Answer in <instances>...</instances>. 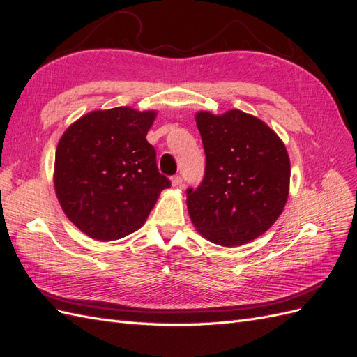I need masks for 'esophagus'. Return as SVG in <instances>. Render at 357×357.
Instances as JSON below:
<instances>
[{
    "mask_svg": "<svg viewBox=\"0 0 357 357\" xmlns=\"http://www.w3.org/2000/svg\"><path fill=\"white\" fill-rule=\"evenodd\" d=\"M181 177L180 176H174V177H171V185H172V188H178V186H181Z\"/></svg>",
    "mask_w": 357,
    "mask_h": 357,
    "instance_id": "esophagus-1",
    "label": "esophagus"
}]
</instances>
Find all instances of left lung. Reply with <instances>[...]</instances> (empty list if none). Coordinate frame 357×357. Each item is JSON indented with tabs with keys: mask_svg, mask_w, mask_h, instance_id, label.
<instances>
[{
	"mask_svg": "<svg viewBox=\"0 0 357 357\" xmlns=\"http://www.w3.org/2000/svg\"><path fill=\"white\" fill-rule=\"evenodd\" d=\"M207 156L201 185L188 189L197 231L218 245L235 247L265 234L283 213L290 159L283 139L261 119L241 110L198 112Z\"/></svg>",
	"mask_w": 357,
	"mask_h": 357,
	"instance_id": "obj_1",
	"label": "left lung"
}]
</instances>
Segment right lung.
Instances as JSON below:
<instances>
[{"instance_id": "1", "label": "right lung", "mask_w": 357, "mask_h": 357, "mask_svg": "<svg viewBox=\"0 0 357 357\" xmlns=\"http://www.w3.org/2000/svg\"><path fill=\"white\" fill-rule=\"evenodd\" d=\"M156 110H93L59 138L53 168L56 198L73 225L96 241H114L146 223L169 180L146 135Z\"/></svg>"}]
</instances>
